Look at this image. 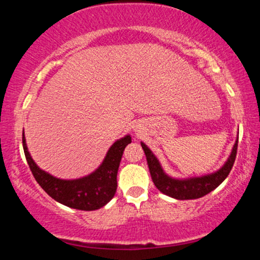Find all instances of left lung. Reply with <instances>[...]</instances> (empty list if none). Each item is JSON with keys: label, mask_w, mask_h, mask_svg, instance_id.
Wrapping results in <instances>:
<instances>
[{"label": "left lung", "mask_w": 260, "mask_h": 260, "mask_svg": "<svg viewBox=\"0 0 260 260\" xmlns=\"http://www.w3.org/2000/svg\"><path fill=\"white\" fill-rule=\"evenodd\" d=\"M237 143L238 138L236 139L228 160L219 170L211 172V174L186 178H176L166 174L159 159L155 156L149 147H147V144L143 142H140V144H142L143 150L147 156L149 171H150L151 180H153L155 187L161 193L171 197V198L178 199V201H187V199L202 198L222 183L234 166L236 154H237Z\"/></svg>", "instance_id": "1"}]
</instances>
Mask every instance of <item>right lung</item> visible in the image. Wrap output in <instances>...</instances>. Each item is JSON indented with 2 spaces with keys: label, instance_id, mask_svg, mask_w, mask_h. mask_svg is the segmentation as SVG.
<instances>
[{
  "label": "right lung",
  "instance_id": "add662e5",
  "mask_svg": "<svg viewBox=\"0 0 260 260\" xmlns=\"http://www.w3.org/2000/svg\"><path fill=\"white\" fill-rule=\"evenodd\" d=\"M129 143H132V137L126 134L110 147L103 162L91 174L74 180H62L39 168L29 153L23 132V149L26 161L40 187L56 202L85 211L98 210L113 198L117 189V171L122 154Z\"/></svg>",
  "mask_w": 260,
  "mask_h": 260
}]
</instances>
